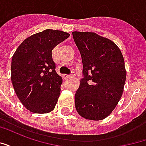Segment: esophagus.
<instances>
[{
    "label": "esophagus",
    "instance_id": "1",
    "mask_svg": "<svg viewBox=\"0 0 146 146\" xmlns=\"http://www.w3.org/2000/svg\"><path fill=\"white\" fill-rule=\"evenodd\" d=\"M75 75H76V74H75V73H74V72H73L71 75H64V78H65V79H70V78H71V77H74V76H75Z\"/></svg>",
    "mask_w": 146,
    "mask_h": 146
}]
</instances>
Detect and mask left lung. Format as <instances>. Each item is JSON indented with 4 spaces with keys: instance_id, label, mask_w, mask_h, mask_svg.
I'll return each instance as SVG.
<instances>
[{
    "instance_id": "obj_1",
    "label": "left lung",
    "mask_w": 146,
    "mask_h": 146,
    "mask_svg": "<svg viewBox=\"0 0 146 146\" xmlns=\"http://www.w3.org/2000/svg\"><path fill=\"white\" fill-rule=\"evenodd\" d=\"M83 62L75 107L88 119L107 117L118 104L126 80L124 59L115 43L92 32H73Z\"/></svg>"
}]
</instances>
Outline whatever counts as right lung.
I'll use <instances>...</instances> for the list:
<instances>
[{
	"instance_id": "right-lung-1",
	"label": "right lung",
	"mask_w": 146,
	"mask_h": 146,
	"mask_svg": "<svg viewBox=\"0 0 146 146\" xmlns=\"http://www.w3.org/2000/svg\"><path fill=\"white\" fill-rule=\"evenodd\" d=\"M70 34L45 30L23 41L11 59V83L27 110L48 113L54 110L60 95L62 78L55 71L51 51Z\"/></svg>"
}]
</instances>
